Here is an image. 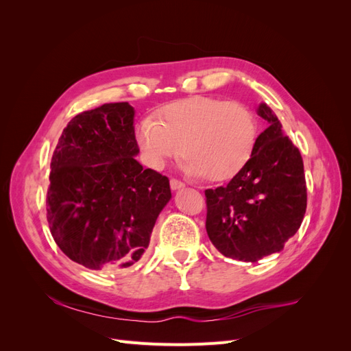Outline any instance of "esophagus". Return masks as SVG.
Segmentation results:
<instances>
[{"instance_id": "34e87169", "label": "esophagus", "mask_w": 351, "mask_h": 351, "mask_svg": "<svg viewBox=\"0 0 351 351\" xmlns=\"http://www.w3.org/2000/svg\"><path fill=\"white\" fill-rule=\"evenodd\" d=\"M169 186H171V189H173V190H180V189H183V187H184V183L180 182V180L173 178L171 182H169Z\"/></svg>"}]
</instances>
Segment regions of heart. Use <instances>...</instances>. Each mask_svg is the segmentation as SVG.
I'll return each mask as SVG.
<instances>
[{"instance_id": "heart-1", "label": "heart", "mask_w": 351, "mask_h": 351, "mask_svg": "<svg viewBox=\"0 0 351 351\" xmlns=\"http://www.w3.org/2000/svg\"><path fill=\"white\" fill-rule=\"evenodd\" d=\"M256 136V121L246 105L202 95L164 105L156 111V120L146 117L134 130L149 167L162 169L182 149L184 171L212 182H224L241 171Z\"/></svg>"}]
</instances>
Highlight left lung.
<instances>
[{
  "mask_svg": "<svg viewBox=\"0 0 351 351\" xmlns=\"http://www.w3.org/2000/svg\"><path fill=\"white\" fill-rule=\"evenodd\" d=\"M256 112L267 127L249 162L228 184L205 190L209 240L224 256L243 262L281 252L300 228L307 202L299 149L267 104Z\"/></svg>",
  "mask_w": 351,
  "mask_h": 351,
  "instance_id": "left-lung-1",
  "label": "left lung"
}]
</instances>
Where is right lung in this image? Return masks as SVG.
I'll use <instances>...</instances> for the list:
<instances>
[{"label":"right lung","instance_id":"right-lung-1","mask_svg":"<svg viewBox=\"0 0 351 351\" xmlns=\"http://www.w3.org/2000/svg\"><path fill=\"white\" fill-rule=\"evenodd\" d=\"M134 114L129 102L80 112L52 155L51 234L73 262L93 271L141 261L158 215L171 200L169 180L136 159Z\"/></svg>","mask_w":351,"mask_h":351}]
</instances>
